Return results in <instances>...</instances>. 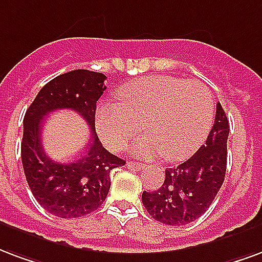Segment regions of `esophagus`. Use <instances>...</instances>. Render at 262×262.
Segmentation results:
<instances>
[{
	"instance_id": "34e87169",
	"label": "esophagus",
	"mask_w": 262,
	"mask_h": 262,
	"mask_svg": "<svg viewBox=\"0 0 262 262\" xmlns=\"http://www.w3.org/2000/svg\"><path fill=\"white\" fill-rule=\"evenodd\" d=\"M127 167L128 169H131V170H142V169H145V165H142V163H137V162H127Z\"/></svg>"
}]
</instances>
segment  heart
Masks as SVG:
<instances>
[{
	"label": "heart",
	"mask_w": 262,
	"mask_h": 262,
	"mask_svg": "<svg viewBox=\"0 0 262 262\" xmlns=\"http://www.w3.org/2000/svg\"><path fill=\"white\" fill-rule=\"evenodd\" d=\"M117 100L118 104L97 106V133L110 149L120 150L144 123L149 134L131 149L142 158L163 155L169 162L190 158L205 142L215 116L211 89L176 76L139 78L118 89Z\"/></svg>",
	"instance_id": "1"
}]
</instances>
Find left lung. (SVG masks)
<instances>
[{"mask_svg":"<svg viewBox=\"0 0 262 262\" xmlns=\"http://www.w3.org/2000/svg\"><path fill=\"white\" fill-rule=\"evenodd\" d=\"M229 121L221 103L205 144L177 167L167 169L156 191L142 192V204L158 222L183 226L207 211L225 180Z\"/></svg>","mask_w":262,"mask_h":262,"instance_id":"1","label":"left lung"}]
</instances>
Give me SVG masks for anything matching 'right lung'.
<instances>
[{
  "label": "right lung",
  "instance_id": "obj_1",
  "mask_svg": "<svg viewBox=\"0 0 262 262\" xmlns=\"http://www.w3.org/2000/svg\"><path fill=\"white\" fill-rule=\"evenodd\" d=\"M104 81L102 72L88 70L55 76L40 89L26 110L20 145L25 176L36 201L51 215L71 219L96 211L110 190V171L125 165L103 148L95 129L96 102L106 89ZM60 108L79 112L91 127L87 150L66 162L49 158L41 146L44 117Z\"/></svg>",
  "mask_w": 262,
  "mask_h": 262
}]
</instances>
